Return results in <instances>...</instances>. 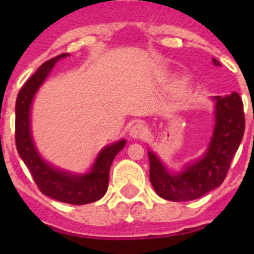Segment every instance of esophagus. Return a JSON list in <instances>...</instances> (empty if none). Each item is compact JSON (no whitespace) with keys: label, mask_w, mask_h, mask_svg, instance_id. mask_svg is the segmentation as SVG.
<instances>
[{"label":"esophagus","mask_w":254,"mask_h":254,"mask_svg":"<svg viewBox=\"0 0 254 254\" xmlns=\"http://www.w3.org/2000/svg\"><path fill=\"white\" fill-rule=\"evenodd\" d=\"M129 136L133 138H145L147 136V128L143 123H134L129 128Z\"/></svg>","instance_id":"esophagus-1"}]
</instances>
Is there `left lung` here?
<instances>
[{
	"label": "left lung",
	"mask_w": 254,
	"mask_h": 254,
	"mask_svg": "<svg viewBox=\"0 0 254 254\" xmlns=\"http://www.w3.org/2000/svg\"><path fill=\"white\" fill-rule=\"evenodd\" d=\"M215 66L220 62L212 58ZM215 129L202 158L182 173L170 174L158 156L149 151L150 182L161 198L190 201L219 187L225 179L233 156L243 138L246 128L243 102L238 93L215 96Z\"/></svg>",
	"instance_id": "obj_1"
}]
</instances>
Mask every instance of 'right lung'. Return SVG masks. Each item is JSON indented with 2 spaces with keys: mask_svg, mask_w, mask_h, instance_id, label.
<instances>
[{
  "mask_svg": "<svg viewBox=\"0 0 254 254\" xmlns=\"http://www.w3.org/2000/svg\"><path fill=\"white\" fill-rule=\"evenodd\" d=\"M68 53L44 62L29 78L17 94L15 107V142L20 158L25 163L40 192L60 202L86 205L102 198L107 192L109 170L116 155L125 147L126 140L117 141L99 152L93 168L86 174L76 176L56 169L40 158L34 146L30 132V107L39 86L49 75L55 64Z\"/></svg>",
  "mask_w": 254,
  "mask_h": 254,
  "instance_id": "obj_1",
  "label": "right lung"
}]
</instances>
